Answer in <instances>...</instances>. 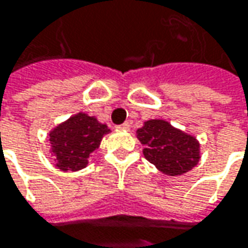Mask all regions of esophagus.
I'll list each match as a JSON object with an SVG mask.
<instances>
[{
	"label": "esophagus",
	"mask_w": 248,
	"mask_h": 248,
	"mask_svg": "<svg viewBox=\"0 0 248 248\" xmlns=\"http://www.w3.org/2000/svg\"><path fill=\"white\" fill-rule=\"evenodd\" d=\"M119 129H124V130H129L130 129V122H124L119 126Z\"/></svg>",
	"instance_id": "esophagus-1"
}]
</instances>
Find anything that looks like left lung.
Listing matches in <instances>:
<instances>
[{"mask_svg":"<svg viewBox=\"0 0 248 248\" xmlns=\"http://www.w3.org/2000/svg\"><path fill=\"white\" fill-rule=\"evenodd\" d=\"M143 145V155L157 169L169 176L187 173L200 160V145L197 139L169 122L150 119L136 132Z\"/></svg>","mask_w":248,"mask_h":248,"instance_id":"obj_1","label":"left lung"}]
</instances>
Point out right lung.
Wrapping results in <instances>:
<instances>
[{"label": "right lung", "instance_id": "obj_1", "mask_svg": "<svg viewBox=\"0 0 248 248\" xmlns=\"http://www.w3.org/2000/svg\"><path fill=\"white\" fill-rule=\"evenodd\" d=\"M109 132L110 129L106 124L82 112L58 124L49 133L57 168L63 171L86 168L91 153L99 147L102 138Z\"/></svg>", "mask_w": 248, "mask_h": 248}]
</instances>
